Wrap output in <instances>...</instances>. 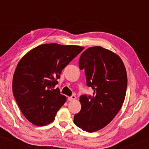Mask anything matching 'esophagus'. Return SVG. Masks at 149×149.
<instances>
[{"mask_svg": "<svg viewBox=\"0 0 149 149\" xmlns=\"http://www.w3.org/2000/svg\"><path fill=\"white\" fill-rule=\"evenodd\" d=\"M76 99V97L75 96V95H72V96L71 97H69V98H68V100L69 101H73V100H75Z\"/></svg>", "mask_w": 149, "mask_h": 149, "instance_id": "34e87169", "label": "esophagus"}]
</instances>
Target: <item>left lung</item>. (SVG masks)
Masks as SVG:
<instances>
[{
    "instance_id": "left-lung-1",
    "label": "left lung",
    "mask_w": 149,
    "mask_h": 149,
    "mask_svg": "<svg viewBox=\"0 0 149 149\" xmlns=\"http://www.w3.org/2000/svg\"><path fill=\"white\" fill-rule=\"evenodd\" d=\"M85 69L87 85L94 90L92 96L80 97L81 110L73 122L78 127L94 132L107 125L122 107L127 85L125 67L116 53L100 46L89 47L79 59Z\"/></svg>"
}]
</instances>
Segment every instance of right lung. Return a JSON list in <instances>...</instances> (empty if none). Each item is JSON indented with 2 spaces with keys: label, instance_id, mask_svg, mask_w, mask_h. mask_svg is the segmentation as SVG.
Instances as JSON below:
<instances>
[{
  "label": "right lung",
  "instance_id": "right-lung-1",
  "mask_svg": "<svg viewBox=\"0 0 149 149\" xmlns=\"http://www.w3.org/2000/svg\"><path fill=\"white\" fill-rule=\"evenodd\" d=\"M84 49L78 45L42 44L19 61L13 80V92L25 118L37 126L54 120L66 97L55 88L62 70Z\"/></svg>",
  "mask_w": 149,
  "mask_h": 149
}]
</instances>
